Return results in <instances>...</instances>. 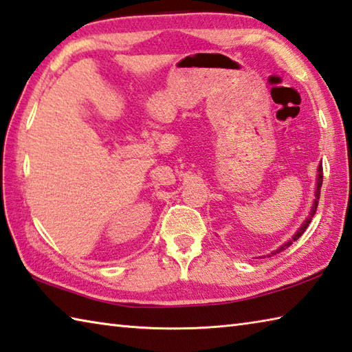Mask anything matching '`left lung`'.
I'll return each instance as SVG.
<instances>
[{
    "label": "left lung",
    "mask_w": 352,
    "mask_h": 352,
    "mask_svg": "<svg viewBox=\"0 0 352 352\" xmlns=\"http://www.w3.org/2000/svg\"><path fill=\"white\" fill-rule=\"evenodd\" d=\"M322 182H323V167L322 165H319V177H317V190H316V201H314V205H313V210H311V213H309V217L307 219V221L303 222V225L302 227L299 228V231H297V233L293 236V239H291V241H288L287 243H283L280 248H277L274 253H271V254H268V257L270 256H273V254H277V253H280V251H283V250H287L289 245H293V242H296L297 239H299L305 231H307V228H308V225L311 223V219H313V216L316 214V210H317V205H319V197H320V188H322Z\"/></svg>",
    "instance_id": "8db88e82"
}]
</instances>
